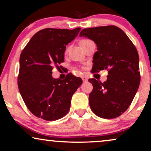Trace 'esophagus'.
I'll return each instance as SVG.
<instances>
[{"label":"esophagus","mask_w":151,"mask_h":151,"mask_svg":"<svg viewBox=\"0 0 151 151\" xmlns=\"http://www.w3.org/2000/svg\"><path fill=\"white\" fill-rule=\"evenodd\" d=\"M82 80H83L84 82H86L88 81V78L85 77V76H83V77H82Z\"/></svg>","instance_id":"esophagus-1"}]
</instances>
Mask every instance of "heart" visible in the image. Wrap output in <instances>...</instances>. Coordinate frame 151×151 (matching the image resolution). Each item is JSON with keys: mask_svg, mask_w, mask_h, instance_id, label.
Wrapping results in <instances>:
<instances>
[{"mask_svg": "<svg viewBox=\"0 0 151 151\" xmlns=\"http://www.w3.org/2000/svg\"><path fill=\"white\" fill-rule=\"evenodd\" d=\"M87 40H87V39H84V40H82L81 42H80V43L82 42H84V41H87Z\"/></svg>", "mask_w": 151, "mask_h": 151, "instance_id": "1", "label": "heart"}]
</instances>
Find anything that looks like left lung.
I'll use <instances>...</instances> for the list:
<instances>
[{
    "label": "left lung",
    "mask_w": 151,
    "mask_h": 151,
    "mask_svg": "<svg viewBox=\"0 0 151 151\" xmlns=\"http://www.w3.org/2000/svg\"><path fill=\"white\" fill-rule=\"evenodd\" d=\"M80 37L91 39L97 45L92 71L107 69V80L102 83L88 80L93 88L89 94L93 112L104 119L115 118L131 105L140 82L139 55L127 34L116 26L84 29Z\"/></svg>",
    "instance_id": "1"
}]
</instances>
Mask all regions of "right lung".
Listing matches in <instances>:
<instances>
[{
  "instance_id": "1",
  "label": "right lung",
  "mask_w": 151,
  "mask_h": 151,
  "mask_svg": "<svg viewBox=\"0 0 151 151\" xmlns=\"http://www.w3.org/2000/svg\"><path fill=\"white\" fill-rule=\"evenodd\" d=\"M81 28H47L34 34L20 56L18 86L26 106L35 116L56 120L69 112L72 96L82 80L67 74L65 79L52 77L53 66L64 62L66 45Z\"/></svg>"
}]
</instances>
